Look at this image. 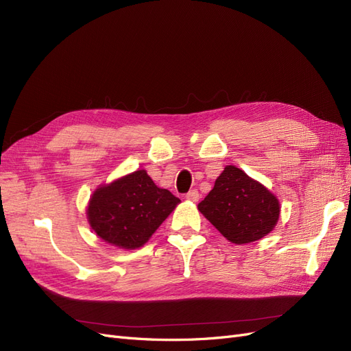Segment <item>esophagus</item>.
<instances>
[{
  "label": "esophagus",
  "instance_id": "obj_1",
  "mask_svg": "<svg viewBox=\"0 0 351 351\" xmlns=\"http://www.w3.org/2000/svg\"><path fill=\"white\" fill-rule=\"evenodd\" d=\"M199 197H200V195H199V192H197L196 189L190 190V192L186 195V199H187V200H190V202H197V200H199Z\"/></svg>",
  "mask_w": 351,
  "mask_h": 351
}]
</instances>
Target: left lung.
I'll list each match as a JSON object with an SVG mask.
<instances>
[{
  "label": "left lung",
  "mask_w": 351,
  "mask_h": 351,
  "mask_svg": "<svg viewBox=\"0 0 351 351\" xmlns=\"http://www.w3.org/2000/svg\"><path fill=\"white\" fill-rule=\"evenodd\" d=\"M197 209L227 240L256 241L277 226L280 202L267 187L234 165H227Z\"/></svg>",
  "instance_id": "left-lung-1"
}]
</instances>
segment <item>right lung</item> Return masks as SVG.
<instances>
[{
	"label": "right lung",
	"instance_id": "obj_1",
	"mask_svg": "<svg viewBox=\"0 0 351 351\" xmlns=\"http://www.w3.org/2000/svg\"><path fill=\"white\" fill-rule=\"evenodd\" d=\"M180 204L169 190L159 189L145 169L95 190L88 219L104 241L121 249H137Z\"/></svg>",
	"mask_w": 351,
	"mask_h": 351
}]
</instances>
